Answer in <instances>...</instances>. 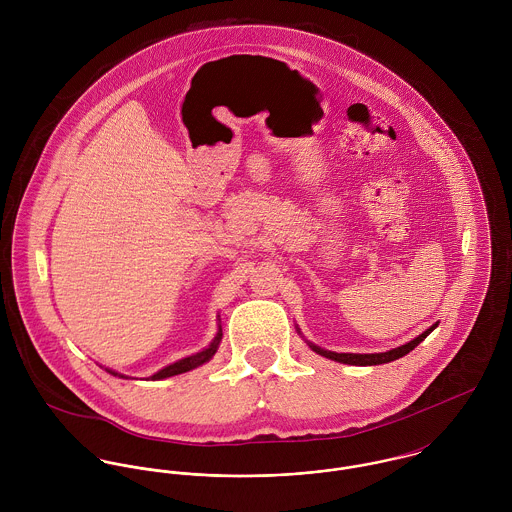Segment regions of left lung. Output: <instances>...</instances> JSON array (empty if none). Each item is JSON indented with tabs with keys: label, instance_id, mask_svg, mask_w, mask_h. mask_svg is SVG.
I'll return each mask as SVG.
<instances>
[{
	"label": "left lung",
	"instance_id": "obj_1",
	"mask_svg": "<svg viewBox=\"0 0 512 512\" xmlns=\"http://www.w3.org/2000/svg\"><path fill=\"white\" fill-rule=\"evenodd\" d=\"M438 327V323L436 325H432L428 331H424L420 337H416L414 341H410V343H406V345H402V347H398V349H392V351H388V353H372V355H357V353H333V351H325V349H321V347H315V345H309L315 353H319L321 357H327V359H331V361H337V363H345V365H357V366H372V365H384V363H390V361H396V359H400V357H404V355H408L410 351H414L434 329Z\"/></svg>",
	"mask_w": 512,
	"mask_h": 512
}]
</instances>
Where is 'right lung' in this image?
<instances>
[{
  "mask_svg": "<svg viewBox=\"0 0 512 512\" xmlns=\"http://www.w3.org/2000/svg\"><path fill=\"white\" fill-rule=\"evenodd\" d=\"M220 337H222V331L219 329V333H217L215 341L209 345V349H205V351H201V353H197V355H193V357L181 359V361H177V363H173V365L161 368L159 372H155V374L151 376V380H161V378H167V376H175V374L187 372V370H191V368H197V366L205 365V363H207V361H211V359H213V355L217 353ZM112 374H116V372H112Z\"/></svg>",
  "mask_w": 512,
  "mask_h": 512,
  "instance_id": "right-lung-1",
  "label": "right lung"
}]
</instances>
